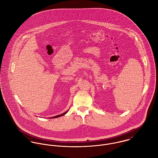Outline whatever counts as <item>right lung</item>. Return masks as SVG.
Returning <instances> with one entry per match:
<instances>
[{
    "instance_id": "right-lung-1",
    "label": "right lung",
    "mask_w": 158,
    "mask_h": 158,
    "mask_svg": "<svg viewBox=\"0 0 158 158\" xmlns=\"http://www.w3.org/2000/svg\"><path fill=\"white\" fill-rule=\"evenodd\" d=\"M68 111H66V112H65L64 113H63V114H60V115H56V116H54V117H51V118H57V117H61V116H62V115H64V114H66V113H68Z\"/></svg>"
}]
</instances>
